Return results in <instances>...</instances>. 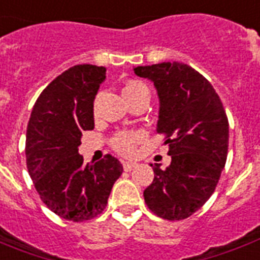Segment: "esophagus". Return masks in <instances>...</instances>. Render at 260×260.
I'll return each mask as SVG.
<instances>
[{
  "label": "esophagus",
  "mask_w": 260,
  "mask_h": 260,
  "mask_svg": "<svg viewBox=\"0 0 260 260\" xmlns=\"http://www.w3.org/2000/svg\"><path fill=\"white\" fill-rule=\"evenodd\" d=\"M136 165H138L136 162H122V168H124V170H126V172L135 169Z\"/></svg>",
  "instance_id": "34e87169"
}]
</instances>
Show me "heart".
Instances as JSON below:
<instances>
[{"mask_svg": "<svg viewBox=\"0 0 260 260\" xmlns=\"http://www.w3.org/2000/svg\"><path fill=\"white\" fill-rule=\"evenodd\" d=\"M140 91H148L147 87L139 82H129L126 83L125 87L122 88V95L136 94ZM143 139V135L139 132H120L117 134L113 139V147L122 155H131L134 154L135 147L139 140Z\"/></svg>", "mask_w": 260, "mask_h": 260, "instance_id": "b5f03b06", "label": "heart"}]
</instances>
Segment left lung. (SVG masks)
Returning a JSON list of instances; mask_svg holds the SVG:
<instances>
[{
  "mask_svg": "<svg viewBox=\"0 0 260 260\" xmlns=\"http://www.w3.org/2000/svg\"><path fill=\"white\" fill-rule=\"evenodd\" d=\"M154 83L159 113L156 132L165 134L172 162L151 165L154 180L143 192L148 209L169 221L198 211L213 195L228 156L229 122L222 102L201 73L183 62L134 68Z\"/></svg>",
  "mask_w": 260,
  "mask_h": 260,
  "instance_id": "obj_1",
  "label": "left lung"
}]
</instances>
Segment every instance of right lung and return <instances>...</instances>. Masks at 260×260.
I'll return each mask as SVG.
<instances>
[{
	"instance_id": "1",
	"label": "right lung",
	"mask_w": 260,
	"mask_h": 260,
	"mask_svg": "<svg viewBox=\"0 0 260 260\" xmlns=\"http://www.w3.org/2000/svg\"><path fill=\"white\" fill-rule=\"evenodd\" d=\"M106 68L75 65L57 76L34 105L25 139L27 169L41 199L64 219L83 222L108 205L122 165L112 155L84 164L83 131L94 128V99Z\"/></svg>"
}]
</instances>
